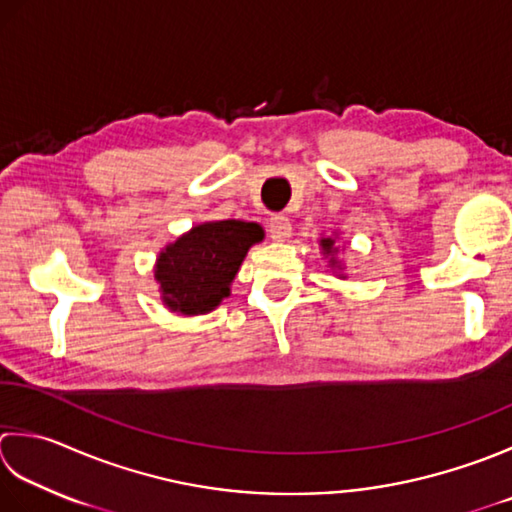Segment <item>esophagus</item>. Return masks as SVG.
I'll return each mask as SVG.
<instances>
[{
    "mask_svg": "<svg viewBox=\"0 0 512 512\" xmlns=\"http://www.w3.org/2000/svg\"><path fill=\"white\" fill-rule=\"evenodd\" d=\"M268 233H270V239H273V242H286L290 233H293L290 219L286 215H273V217H270Z\"/></svg>",
    "mask_w": 512,
    "mask_h": 512,
    "instance_id": "obj_1",
    "label": "esophagus"
}]
</instances>
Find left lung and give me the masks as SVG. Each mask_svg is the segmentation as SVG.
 <instances>
[{
  "mask_svg": "<svg viewBox=\"0 0 512 512\" xmlns=\"http://www.w3.org/2000/svg\"><path fill=\"white\" fill-rule=\"evenodd\" d=\"M337 242V235H322L319 237V248H322V255L328 259V268L330 270L339 269L340 273L339 279H344L346 275H344V264H342V259H337V253H339V246L335 244Z\"/></svg>",
  "mask_w": 512,
  "mask_h": 512,
  "instance_id": "left-lung-1",
  "label": "left lung"
}]
</instances>
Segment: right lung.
<instances>
[{
  "label": "right lung",
  "mask_w": 512,
  "mask_h": 512,
  "mask_svg": "<svg viewBox=\"0 0 512 512\" xmlns=\"http://www.w3.org/2000/svg\"><path fill=\"white\" fill-rule=\"evenodd\" d=\"M264 242V228L242 219L195 224L159 250L155 282L170 313L195 317L215 310L230 295L250 246Z\"/></svg>",
  "instance_id": "add662e5"
}]
</instances>
